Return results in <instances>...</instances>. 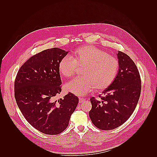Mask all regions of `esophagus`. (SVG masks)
Instances as JSON below:
<instances>
[{
  "mask_svg": "<svg viewBox=\"0 0 157 157\" xmlns=\"http://www.w3.org/2000/svg\"><path fill=\"white\" fill-rule=\"evenodd\" d=\"M86 101V99L84 98H79V103H82V102H84Z\"/></svg>",
  "mask_w": 157,
  "mask_h": 157,
  "instance_id": "obj_1",
  "label": "esophagus"
}]
</instances>
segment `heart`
I'll list each match as a JSON object with an SVG mask.
<instances>
[{
	"label": "heart",
	"mask_w": 157,
	"mask_h": 157,
	"mask_svg": "<svg viewBox=\"0 0 157 157\" xmlns=\"http://www.w3.org/2000/svg\"><path fill=\"white\" fill-rule=\"evenodd\" d=\"M78 67H83L81 78L67 83V92L78 96H83L92 91L104 90L111 86L117 76L119 63L107 52L95 46H82L73 52L72 59L65 56L58 65L59 73L65 78H71Z\"/></svg>",
	"instance_id": "b5f03b06"
}]
</instances>
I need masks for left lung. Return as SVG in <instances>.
I'll return each instance as SVG.
<instances>
[{"label":"left lung","instance_id":"left-lung-1","mask_svg":"<svg viewBox=\"0 0 157 157\" xmlns=\"http://www.w3.org/2000/svg\"><path fill=\"white\" fill-rule=\"evenodd\" d=\"M119 69L114 82L99 99L90 98L89 116L96 128L112 130L123 124L134 111L141 93V78L133 60L119 51Z\"/></svg>","mask_w":157,"mask_h":157}]
</instances>
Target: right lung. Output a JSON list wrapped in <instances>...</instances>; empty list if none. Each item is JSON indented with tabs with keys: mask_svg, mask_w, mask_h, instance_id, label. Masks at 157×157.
<instances>
[{
	"mask_svg": "<svg viewBox=\"0 0 157 157\" xmlns=\"http://www.w3.org/2000/svg\"><path fill=\"white\" fill-rule=\"evenodd\" d=\"M68 52L52 48L33 55L20 67L15 79L18 107L29 124L43 134L56 135L64 131L78 104V98L71 92L56 98L62 84L58 65Z\"/></svg>",
	"mask_w": 157,
	"mask_h": 157,
	"instance_id": "right-lung-1",
	"label": "right lung"
}]
</instances>
